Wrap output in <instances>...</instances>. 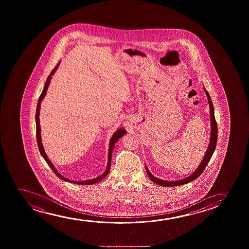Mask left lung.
I'll return each mask as SVG.
<instances>
[{
  "instance_id": "obj_1",
  "label": "left lung",
  "mask_w": 249,
  "mask_h": 249,
  "mask_svg": "<svg viewBox=\"0 0 249 249\" xmlns=\"http://www.w3.org/2000/svg\"><path fill=\"white\" fill-rule=\"evenodd\" d=\"M206 95L208 97V104H209V108H210V120H211V135H210V142L208 144V150L206 151L205 154L204 158L201 160V164L199 165L197 169L195 171L193 174L190 175L189 177L184 178L183 179L178 181H166L157 178L153 176L152 174H150V171L147 168L146 165H145V169H146L147 174L150 178L151 180L153 181L154 183L159 184L160 186H164V187H170V186H178L181 184H187L190 183L191 181L194 180L196 178H197L202 172L204 171L205 167H207L208 161L211 159L213 154L214 152L215 148H216V144H217V140H218V126H217V123L215 120L214 116V109H213V106L212 103L211 98L210 95L208 94V92L204 89Z\"/></svg>"
}]
</instances>
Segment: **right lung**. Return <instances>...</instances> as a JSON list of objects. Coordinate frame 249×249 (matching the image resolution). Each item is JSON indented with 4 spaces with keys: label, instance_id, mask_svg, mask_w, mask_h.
Returning a JSON list of instances; mask_svg holds the SVG:
<instances>
[{
    "label": "right lung",
    "instance_id": "right-lung-1",
    "mask_svg": "<svg viewBox=\"0 0 249 249\" xmlns=\"http://www.w3.org/2000/svg\"><path fill=\"white\" fill-rule=\"evenodd\" d=\"M58 65H59V62H58V65L55 66L54 69L52 71L51 73H50V75H48V77L47 78V82L45 83L44 89L42 90L41 96L39 97V99H38L37 106H36V140H37L38 148H39V150H40V153H41V156H42V157L44 158L45 160L47 161V163L49 165V167H51L52 170L53 171V173H54V174H56V175H57L60 179H62V180L71 182L72 184H95V183H98L99 181L102 180L103 178H105L108 175V174H109V168H110V163H111V155H112L113 148H114V145H115V143H116V141L119 140L120 138H122V137L126 133V130L123 129V128H119V129L116 131V133L113 134L112 138H111V140L109 141V151H108V164H107V167H106V171L103 173L102 175H100V176H99L98 178H92V179H89V180L85 181L70 180L69 178H66L64 177V176H62L61 174H59L58 171L56 170V168H55L54 166H53V164L52 163L51 160H49V158H48V156L46 155V152H45L44 149H43V145H42V143H41V126H40V120H39V114H40V107H41V100L44 99V97L46 96L47 90H48V86H49L50 82H51L52 75H53V74H54V72L57 71Z\"/></svg>",
    "mask_w": 249,
    "mask_h": 249
}]
</instances>
